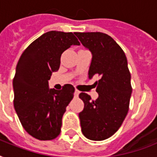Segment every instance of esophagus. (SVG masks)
Instances as JSON below:
<instances>
[{
  "instance_id": "esophagus-1",
  "label": "esophagus",
  "mask_w": 157,
  "mask_h": 157,
  "mask_svg": "<svg viewBox=\"0 0 157 157\" xmlns=\"http://www.w3.org/2000/svg\"><path fill=\"white\" fill-rule=\"evenodd\" d=\"M79 94H80V91L77 90H75V92H74V96H75V97H78Z\"/></svg>"
}]
</instances>
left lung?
<instances>
[{
	"mask_svg": "<svg viewBox=\"0 0 157 157\" xmlns=\"http://www.w3.org/2000/svg\"><path fill=\"white\" fill-rule=\"evenodd\" d=\"M81 44L92 54L89 78L99 76L96 81L98 98L91 100L86 93L80 94L85 104L79 113L81 131L87 139L104 140L119 129L129 111L132 93L130 72L127 59L121 46L103 33H75Z\"/></svg>",
	"mask_w": 157,
	"mask_h": 157,
	"instance_id": "1",
	"label": "left lung"
}]
</instances>
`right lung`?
Segmentation results:
<instances>
[{
	"label": "right lung",
	"mask_w": 157,
	"mask_h": 157,
	"mask_svg": "<svg viewBox=\"0 0 157 157\" xmlns=\"http://www.w3.org/2000/svg\"><path fill=\"white\" fill-rule=\"evenodd\" d=\"M80 42L72 33L50 31L28 45L18 60L13 80V106L26 131L39 140L58 137L75 89L49 88L48 81L60 66L62 54Z\"/></svg>",
	"instance_id": "obj_1"
}]
</instances>
